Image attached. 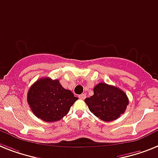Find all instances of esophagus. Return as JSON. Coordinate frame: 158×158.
Masks as SVG:
<instances>
[{"mask_svg":"<svg viewBox=\"0 0 158 158\" xmlns=\"http://www.w3.org/2000/svg\"><path fill=\"white\" fill-rule=\"evenodd\" d=\"M85 97H86V95L85 94H81L79 95V98L81 100L85 99Z\"/></svg>","mask_w":158,"mask_h":158,"instance_id":"obj_1","label":"esophagus"}]
</instances>
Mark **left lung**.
Segmentation results:
<instances>
[{"instance_id": "left-lung-1", "label": "left lung", "mask_w": 158, "mask_h": 158, "mask_svg": "<svg viewBox=\"0 0 158 158\" xmlns=\"http://www.w3.org/2000/svg\"><path fill=\"white\" fill-rule=\"evenodd\" d=\"M85 102L95 116L106 122L119 118L128 105L127 94L122 89L102 82L94 88V95Z\"/></svg>"}]
</instances>
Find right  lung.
Masks as SVG:
<instances>
[{
    "mask_svg": "<svg viewBox=\"0 0 158 158\" xmlns=\"http://www.w3.org/2000/svg\"><path fill=\"white\" fill-rule=\"evenodd\" d=\"M77 99L71 90L61 85L59 80L49 77L35 81L27 94L31 110L35 116L45 122L60 120Z\"/></svg>",
    "mask_w": 158,
    "mask_h": 158,
    "instance_id": "add662e5",
    "label": "right lung"
}]
</instances>
